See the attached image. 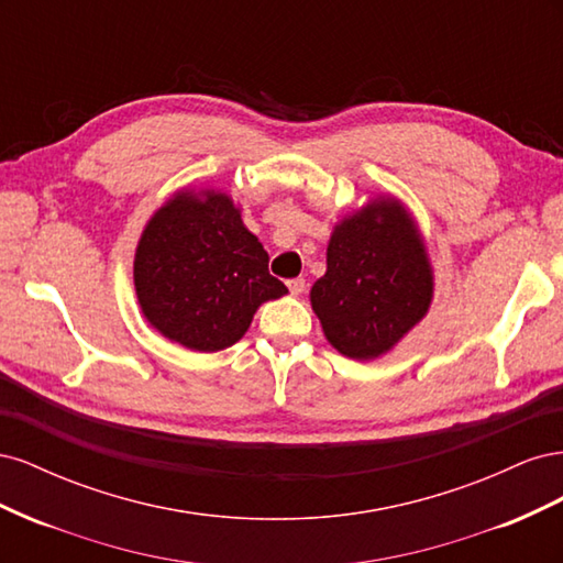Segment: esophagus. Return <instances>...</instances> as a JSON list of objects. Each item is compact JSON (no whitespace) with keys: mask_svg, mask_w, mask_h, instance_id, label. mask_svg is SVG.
<instances>
[{"mask_svg":"<svg viewBox=\"0 0 563 563\" xmlns=\"http://www.w3.org/2000/svg\"><path fill=\"white\" fill-rule=\"evenodd\" d=\"M286 286H288V291H291L294 296H300V294L305 291V279H302V277H298V279H288V282H286Z\"/></svg>","mask_w":563,"mask_h":563,"instance_id":"34e87169","label":"esophagus"}]
</instances>
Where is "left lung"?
Listing matches in <instances>:
<instances>
[{
  "mask_svg": "<svg viewBox=\"0 0 563 563\" xmlns=\"http://www.w3.org/2000/svg\"><path fill=\"white\" fill-rule=\"evenodd\" d=\"M312 310L329 343L350 360H376L428 314L432 267L411 216L378 197L338 223Z\"/></svg>",
  "mask_w": 563,
  "mask_h": 563,
  "instance_id": "8db88e82",
  "label": "left lung"
}]
</instances>
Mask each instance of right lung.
<instances>
[{"instance_id":"right-lung-1","label":"right lung","mask_w":563,"mask_h":563,"mask_svg":"<svg viewBox=\"0 0 563 563\" xmlns=\"http://www.w3.org/2000/svg\"><path fill=\"white\" fill-rule=\"evenodd\" d=\"M178 192L150 218L135 249L133 282L145 319L195 352L234 345L265 300L288 288L228 195Z\"/></svg>"}]
</instances>
